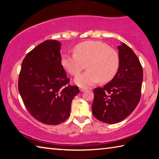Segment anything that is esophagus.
<instances>
[{"instance_id": "esophagus-1", "label": "esophagus", "mask_w": 159, "mask_h": 159, "mask_svg": "<svg viewBox=\"0 0 159 159\" xmlns=\"http://www.w3.org/2000/svg\"><path fill=\"white\" fill-rule=\"evenodd\" d=\"M87 90H88V88H80V92H84V91Z\"/></svg>"}]
</instances>
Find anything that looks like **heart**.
<instances>
[{"mask_svg": "<svg viewBox=\"0 0 159 159\" xmlns=\"http://www.w3.org/2000/svg\"><path fill=\"white\" fill-rule=\"evenodd\" d=\"M74 54H64L61 65L70 74L76 75L84 69L88 71L75 77L74 83L82 88L95 84L101 80H111L119 65L118 53L99 41H85L76 45Z\"/></svg>", "mask_w": 159, "mask_h": 159, "instance_id": "obj_1", "label": "heart"}]
</instances>
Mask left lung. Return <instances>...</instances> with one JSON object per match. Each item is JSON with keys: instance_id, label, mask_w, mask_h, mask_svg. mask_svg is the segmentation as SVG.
Wrapping results in <instances>:
<instances>
[{"instance_id": "1", "label": "left lung", "mask_w": 159, "mask_h": 159, "mask_svg": "<svg viewBox=\"0 0 159 159\" xmlns=\"http://www.w3.org/2000/svg\"><path fill=\"white\" fill-rule=\"evenodd\" d=\"M119 66L103 88L94 90L92 111L97 119L114 124L130 116L140 99L143 71L138 57L124 43L118 46Z\"/></svg>"}]
</instances>
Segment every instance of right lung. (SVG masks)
Listing matches in <instances>:
<instances>
[{"mask_svg": "<svg viewBox=\"0 0 159 159\" xmlns=\"http://www.w3.org/2000/svg\"><path fill=\"white\" fill-rule=\"evenodd\" d=\"M61 43L48 40L24 59L18 89L24 104L35 119L46 125H58L70 116L72 99L79 87L69 85L61 65Z\"/></svg>", "mask_w": 159, "mask_h": 159, "instance_id": "obj_1", "label": "right lung"}]
</instances>
